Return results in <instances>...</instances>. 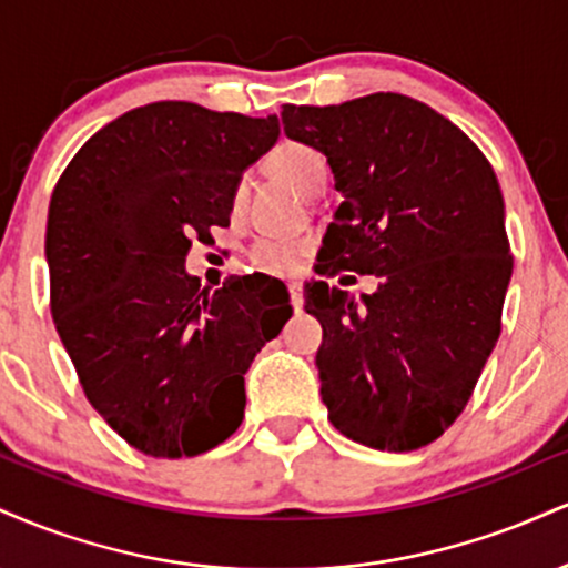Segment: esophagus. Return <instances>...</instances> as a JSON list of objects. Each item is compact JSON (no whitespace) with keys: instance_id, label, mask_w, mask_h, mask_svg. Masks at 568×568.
<instances>
[{"instance_id":"esophagus-1","label":"esophagus","mask_w":568,"mask_h":568,"mask_svg":"<svg viewBox=\"0 0 568 568\" xmlns=\"http://www.w3.org/2000/svg\"><path fill=\"white\" fill-rule=\"evenodd\" d=\"M288 296H291V304H293V310H302L304 306V288H302V283H288Z\"/></svg>"}]
</instances>
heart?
Here are the masks:
<instances>
[{"instance_id":"b5f03b06","label":"heart","mask_w":568,"mask_h":568,"mask_svg":"<svg viewBox=\"0 0 568 568\" xmlns=\"http://www.w3.org/2000/svg\"><path fill=\"white\" fill-rule=\"evenodd\" d=\"M266 165L280 181H285L306 197L321 192L325 181H328V162H325L323 154L298 141L280 143L275 152L270 154ZM245 197L247 186L245 181H240L232 192V213L243 211ZM304 253L306 243H302V240H258L251 247V262L262 272H270V275H291L304 258Z\"/></svg>"}]
</instances>
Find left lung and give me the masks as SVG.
Masks as SVG:
<instances>
[{
	"mask_svg": "<svg viewBox=\"0 0 568 568\" xmlns=\"http://www.w3.org/2000/svg\"><path fill=\"white\" fill-rule=\"evenodd\" d=\"M285 135L328 158L344 194L304 310L323 325L321 393L338 433L414 452L473 397L513 275L491 162L452 120L400 93L283 106ZM376 274L357 305L327 280Z\"/></svg>",
	"mask_w": 568,
	"mask_h": 568,
	"instance_id": "1",
	"label": "left lung"
}]
</instances>
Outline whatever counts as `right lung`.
Wrapping results in <instances>:
<instances>
[{
  "mask_svg": "<svg viewBox=\"0 0 568 568\" xmlns=\"http://www.w3.org/2000/svg\"><path fill=\"white\" fill-rule=\"evenodd\" d=\"M280 120L189 101L130 109L82 143L50 197V312L98 414L160 459L216 448L243 425V374L285 321L253 317L264 277L205 291L192 240L230 226L232 192ZM285 310V306H283Z\"/></svg>",
  "mask_w": 568,
  "mask_h": 568,
  "instance_id": "obj_1",
  "label": "right lung"
}]
</instances>
